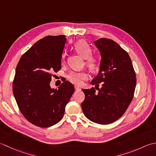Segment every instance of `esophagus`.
<instances>
[{"label": "esophagus", "instance_id": "1", "mask_svg": "<svg viewBox=\"0 0 156 156\" xmlns=\"http://www.w3.org/2000/svg\"><path fill=\"white\" fill-rule=\"evenodd\" d=\"M75 90H80V87H79V86H77V85H75Z\"/></svg>", "mask_w": 156, "mask_h": 156}]
</instances>
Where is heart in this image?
<instances>
[{
  "label": "heart",
  "mask_w": 156,
  "mask_h": 156,
  "mask_svg": "<svg viewBox=\"0 0 156 156\" xmlns=\"http://www.w3.org/2000/svg\"><path fill=\"white\" fill-rule=\"evenodd\" d=\"M75 50L85 60V65L91 70H95L98 66V60L96 56L91 55L92 49L90 46L85 40H79L74 45ZM65 53H63L62 60L64 61L65 58ZM88 74L85 71H72L69 73L67 78L73 83L80 85L83 80L87 79Z\"/></svg>",
  "instance_id": "1"
}]
</instances>
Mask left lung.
<instances>
[{"mask_svg": "<svg viewBox=\"0 0 156 156\" xmlns=\"http://www.w3.org/2000/svg\"><path fill=\"white\" fill-rule=\"evenodd\" d=\"M101 55L100 71L91 83L102 87L82 90L81 108L91 121L108 125L121 117L131 104L136 86V75L125 50L114 41L100 38L94 42Z\"/></svg>", "mask_w": 156, "mask_h": 156, "instance_id": "left-lung-1", "label": "left lung"}]
</instances>
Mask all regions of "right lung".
<instances>
[{"instance_id": "obj_1", "label": "right lung", "mask_w": 156, "mask_h": 156, "mask_svg": "<svg viewBox=\"0 0 156 156\" xmlns=\"http://www.w3.org/2000/svg\"><path fill=\"white\" fill-rule=\"evenodd\" d=\"M65 36H48L24 53L16 67L12 92L21 112L33 125L46 128L58 123L74 93L71 82L50 87L52 73L61 69Z\"/></svg>"}]
</instances>
